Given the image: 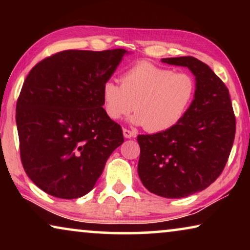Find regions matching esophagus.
I'll use <instances>...</instances> for the list:
<instances>
[{
  "instance_id": "1",
  "label": "esophagus",
  "mask_w": 250,
  "mask_h": 250,
  "mask_svg": "<svg viewBox=\"0 0 250 250\" xmlns=\"http://www.w3.org/2000/svg\"><path fill=\"white\" fill-rule=\"evenodd\" d=\"M123 134H124L125 139H132V138H135L136 133L134 131H129L127 128H123Z\"/></svg>"
}]
</instances>
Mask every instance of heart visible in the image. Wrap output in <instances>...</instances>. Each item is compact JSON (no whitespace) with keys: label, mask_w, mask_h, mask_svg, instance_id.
<instances>
[{"label":"heart","mask_w":250,"mask_h":250,"mask_svg":"<svg viewBox=\"0 0 250 250\" xmlns=\"http://www.w3.org/2000/svg\"><path fill=\"white\" fill-rule=\"evenodd\" d=\"M121 83L105 81L102 84L105 115L118 121L135 109L131 122L153 133L167 131L180 123L196 91L190 75L174 73L150 62H140L125 71Z\"/></svg>","instance_id":"obj_1"}]
</instances>
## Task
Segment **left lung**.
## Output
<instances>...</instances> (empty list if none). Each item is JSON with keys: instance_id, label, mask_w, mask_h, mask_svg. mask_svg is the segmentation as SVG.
Here are the masks:
<instances>
[{"instance_id": "obj_1", "label": "left lung", "mask_w": 250, "mask_h": 250, "mask_svg": "<svg viewBox=\"0 0 250 250\" xmlns=\"http://www.w3.org/2000/svg\"><path fill=\"white\" fill-rule=\"evenodd\" d=\"M162 62L187 67L196 91L187 114L167 131L139 135V177L150 192L186 198L209 187L230 156L235 117L229 90L203 61L165 58Z\"/></svg>"}]
</instances>
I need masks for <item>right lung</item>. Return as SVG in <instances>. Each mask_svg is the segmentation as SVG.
<instances>
[{
  "instance_id": "obj_1",
  "label": "right lung",
  "mask_w": 250,
  "mask_h": 250,
  "mask_svg": "<svg viewBox=\"0 0 250 250\" xmlns=\"http://www.w3.org/2000/svg\"><path fill=\"white\" fill-rule=\"evenodd\" d=\"M128 53L66 50L26 77L16 108L20 157L44 192L62 199L85 196L124 142L122 127L102 108L101 87Z\"/></svg>"
}]
</instances>
